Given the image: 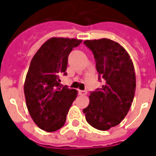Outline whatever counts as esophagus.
I'll use <instances>...</instances> for the list:
<instances>
[{"instance_id":"esophagus-1","label":"esophagus","mask_w":156,"mask_h":156,"mask_svg":"<svg viewBox=\"0 0 156 156\" xmlns=\"http://www.w3.org/2000/svg\"><path fill=\"white\" fill-rule=\"evenodd\" d=\"M78 94L81 95V96H84V95L87 94V92L84 91V90H78Z\"/></svg>"}]
</instances>
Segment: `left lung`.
Wrapping results in <instances>:
<instances>
[{
	"mask_svg": "<svg viewBox=\"0 0 156 156\" xmlns=\"http://www.w3.org/2000/svg\"><path fill=\"white\" fill-rule=\"evenodd\" d=\"M94 55L96 68L105 84L91 92L89 105L83 108L86 120L99 130L120 124L134 97L136 78L130 56L120 44L110 39L83 41Z\"/></svg>",
	"mask_w": 156,
	"mask_h": 156,
	"instance_id": "8db88e82",
	"label": "left lung"
}]
</instances>
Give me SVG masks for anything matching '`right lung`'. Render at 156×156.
Listing matches in <instances>:
<instances>
[{
	"mask_svg": "<svg viewBox=\"0 0 156 156\" xmlns=\"http://www.w3.org/2000/svg\"><path fill=\"white\" fill-rule=\"evenodd\" d=\"M82 40L51 37L32 58L24 83L26 104L31 117L42 130L53 132L64 125L68 110L78 95L76 89L60 84L67 75L68 58Z\"/></svg>",
	"mask_w": 156,
	"mask_h": 156,
	"instance_id": "obj_1",
	"label": "right lung"
}]
</instances>
